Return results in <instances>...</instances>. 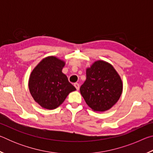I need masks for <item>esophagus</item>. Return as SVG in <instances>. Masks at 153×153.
I'll return each mask as SVG.
<instances>
[{"mask_svg": "<svg viewBox=\"0 0 153 153\" xmlns=\"http://www.w3.org/2000/svg\"><path fill=\"white\" fill-rule=\"evenodd\" d=\"M74 86L76 87V88L77 90H78L79 89V84H77V83H75L74 84Z\"/></svg>", "mask_w": 153, "mask_h": 153, "instance_id": "34e87169", "label": "esophagus"}]
</instances>
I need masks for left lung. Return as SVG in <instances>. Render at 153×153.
<instances>
[{
    "mask_svg": "<svg viewBox=\"0 0 153 153\" xmlns=\"http://www.w3.org/2000/svg\"><path fill=\"white\" fill-rule=\"evenodd\" d=\"M122 90V82L113 67L98 61L87 69L86 79L80 87V93L92 110L102 112L117 102Z\"/></svg>",
    "mask_w": 153,
    "mask_h": 153,
    "instance_id": "1",
    "label": "left lung"
}]
</instances>
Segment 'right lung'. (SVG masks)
<instances>
[{"label":"right lung","mask_w":153,"mask_h":153,"mask_svg":"<svg viewBox=\"0 0 153 153\" xmlns=\"http://www.w3.org/2000/svg\"><path fill=\"white\" fill-rule=\"evenodd\" d=\"M65 63L55 56L44 59L30 75L29 89L35 101L47 109H55L76 90L62 73Z\"/></svg>","instance_id":"right-lung-1"}]
</instances>
